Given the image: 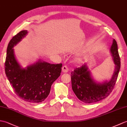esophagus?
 Here are the masks:
<instances>
[{
  "instance_id": "esophagus-1",
  "label": "esophagus",
  "mask_w": 127,
  "mask_h": 127,
  "mask_svg": "<svg viewBox=\"0 0 127 127\" xmlns=\"http://www.w3.org/2000/svg\"><path fill=\"white\" fill-rule=\"evenodd\" d=\"M69 68L66 65H64L62 67V71L64 73H66L69 71Z\"/></svg>"
}]
</instances>
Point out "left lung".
<instances>
[{
	"mask_svg": "<svg viewBox=\"0 0 127 127\" xmlns=\"http://www.w3.org/2000/svg\"><path fill=\"white\" fill-rule=\"evenodd\" d=\"M110 52L115 64V71L110 80L103 83L95 82L86 64L77 67L71 72L72 89L76 96L85 103L101 101L113 91L120 71L121 62L116 41L113 39Z\"/></svg>",
	"mask_w": 127,
	"mask_h": 127,
	"instance_id": "left-lung-1",
	"label": "left lung"
}]
</instances>
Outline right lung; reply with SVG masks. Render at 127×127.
<instances>
[{"instance_id":"right-lung-1","label":"right lung","mask_w":127,"mask_h":127,"mask_svg":"<svg viewBox=\"0 0 127 127\" xmlns=\"http://www.w3.org/2000/svg\"><path fill=\"white\" fill-rule=\"evenodd\" d=\"M28 33L19 32L10 40L7 48L5 71L16 95L25 101L40 103L48 96L52 83L60 76L62 64H50L39 60L22 68L14 57L12 49Z\"/></svg>"}]
</instances>
